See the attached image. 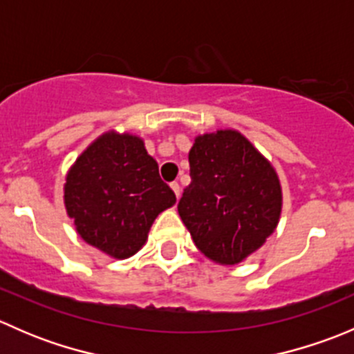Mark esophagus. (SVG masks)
<instances>
[{
    "label": "esophagus",
    "instance_id": "esophagus-1",
    "mask_svg": "<svg viewBox=\"0 0 354 354\" xmlns=\"http://www.w3.org/2000/svg\"><path fill=\"white\" fill-rule=\"evenodd\" d=\"M171 188H173L174 195H176V197L180 198V195H181V187H180V183H178V181H173V183H171Z\"/></svg>",
    "mask_w": 354,
    "mask_h": 354
}]
</instances>
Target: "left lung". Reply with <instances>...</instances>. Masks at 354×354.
Here are the masks:
<instances>
[{
	"label": "left lung",
	"mask_w": 354,
	"mask_h": 354,
	"mask_svg": "<svg viewBox=\"0 0 354 354\" xmlns=\"http://www.w3.org/2000/svg\"><path fill=\"white\" fill-rule=\"evenodd\" d=\"M190 185L178 212L207 259L234 266L274 233L283 195L276 171L241 133L219 130L195 138Z\"/></svg>",
	"instance_id": "left-lung-1"
}]
</instances>
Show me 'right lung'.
Segmentation results:
<instances>
[{"instance_id":"add662e5","label":"right lung","mask_w":354,"mask_h":354,"mask_svg":"<svg viewBox=\"0 0 354 354\" xmlns=\"http://www.w3.org/2000/svg\"><path fill=\"white\" fill-rule=\"evenodd\" d=\"M174 202L144 142L128 133L99 137L66 176V212L78 234L114 259L137 253L156 217Z\"/></svg>"}]
</instances>
